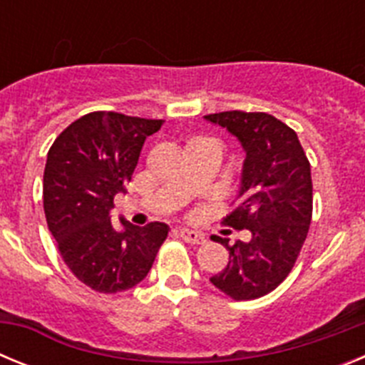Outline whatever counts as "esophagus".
<instances>
[{
	"label": "esophagus",
	"mask_w": 365,
	"mask_h": 365,
	"mask_svg": "<svg viewBox=\"0 0 365 365\" xmlns=\"http://www.w3.org/2000/svg\"><path fill=\"white\" fill-rule=\"evenodd\" d=\"M179 235L182 237V241H186V243H192V245H202V243H205V235H202L201 232L190 230V228H180Z\"/></svg>",
	"instance_id": "1"
}]
</instances>
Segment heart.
I'll return each mask as SVG.
<instances>
[{
	"label": "heart",
	"instance_id": "heart-1",
	"mask_svg": "<svg viewBox=\"0 0 365 365\" xmlns=\"http://www.w3.org/2000/svg\"><path fill=\"white\" fill-rule=\"evenodd\" d=\"M192 143H214V140H210V138H193Z\"/></svg>",
	"mask_w": 365,
	"mask_h": 365
}]
</instances>
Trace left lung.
Returning <instances> with one entry per match:
<instances>
[{"label": "left lung", "mask_w": 365, "mask_h": 365, "mask_svg": "<svg viewBox=\"0 0 365 365\" xmlns=\"http://www.w3.org/2000/svg\"><path fill=\"white\" fill-rule=\"evenodd\" d=\"M206 120L227 128L243 146L237 206L225 217L250 240L214 235L230 254L228 265L210 282L232 299H256L274 291L294 267L312 217L311 164L298 135L269 113L222 111Z\"/></svg>", "instance_id": "1"}]
</instances>
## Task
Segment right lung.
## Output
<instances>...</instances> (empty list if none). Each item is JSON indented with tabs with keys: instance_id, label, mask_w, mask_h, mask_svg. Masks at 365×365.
Instances as JSON below:
<instances>
[{
	"instance_id": "right-lung-1",
	"label": "right lung",
	"mask_w": 365,
	"mask_h": 365,
	"mask_svg": "<svg viewBox=\"0 0 365 365\" xmlns=\"http://www.w3.org/2000/svg\"><path fill=\"white\" fill-rule=\"evenodd\" d=\"M164 120L115 111L87 113L69 124L47 153L43 210L66 265L93 291L115 294L143 282L168 237L166 222L117 232L109 212L125 192L140 150Z\"/></svg>"
}]
</instances>
